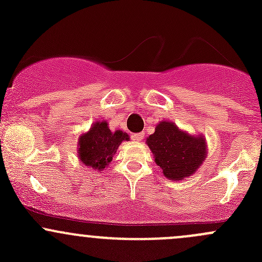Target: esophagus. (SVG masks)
I'll return each mask as SVG.
<instances>
[{
	"mask_svg": "<svg viewBox=\"0 0 262 262\" xmlns=\"http://www.w3.org/2000/svg\"><path fill=\"white\" fill-rule=\"evenodd\" d=\"M143 136H144L143 133L133 134V136H132V138H133V141H136V142H142L143 141Z\"/></svg>",
	"mask_w": 262,
	"mask_h": 262,
	"instance_id": "1",
	"label": "esophagus"
}]
</instances>
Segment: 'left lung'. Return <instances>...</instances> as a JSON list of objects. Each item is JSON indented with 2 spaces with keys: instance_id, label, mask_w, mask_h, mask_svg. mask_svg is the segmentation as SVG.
<instances>
[{
  "instance_id": "1",
  "label": "left lung",
  "mask_w": 262,
  "mask_h": 262,
  "mask_svg": "<svg viewBox=\"0 0 262 262\" xmlns=\"http://www.w3.org/2000/svg\"><path fill=\"white\" fill-rule=\"evenodd\" d=\"M156 165L173 181L191 176L207 160L208 147L203 134H189L172 121H160L146 141Z\"/></svg>"
}]
</instances>
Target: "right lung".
Wrapping results in <instances>:
<instances>
[{"label":"right lung","mask_w":262,"mask_h":262,"mask_svg":"<svg viewBox=\"0 0 262 262\" xmlns=\"http://www.w3.org/2000/svg\"><path fill=\"white\" fill-rule=\"evenodd\" d=\"M125 132H113L106 120L96 121L78 138V160L87 167L102 171L109 166L121 142L129 141Z\"/></svg>","instance_id":"right-lung-1"}]
</instances>
